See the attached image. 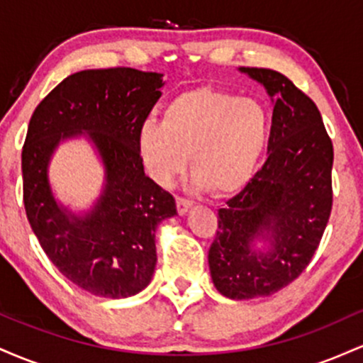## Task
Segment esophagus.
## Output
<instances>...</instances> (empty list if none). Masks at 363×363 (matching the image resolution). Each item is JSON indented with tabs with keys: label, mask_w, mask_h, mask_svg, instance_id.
Listing matches in <instances>:
<instances>
[{
	"label": "esophagus",
	"mask_w": 363,
	"mask_h": 363,
	"mask_svg": "<svg viewBox=\"0 0 363 363\" xmlns=\"http://www.w3.org/2000/svg\"><path fill=\"white\" fill-rule=\"evenodd\" d=\"M176 205H177V211H179V215H184L186 211L189 210V208H191V205H193V203H191L189 199L182 198V196H177V198H176Z\"/></svg>",
	"instance_id": "esophagus-1"
}]
</instances>
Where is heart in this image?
I'll use <instances>...</instances> for the list:
<instances>
[{
    "label": "heart",
    "instance_id": "1",
    "mask_svg": "<svg viewBox=\"0 0 363 363\" xmlns=\"http://www.w3.org/2000/svg\"><path fill=\"white\" fill-rule=\"evenodd\" d=\"M272 133L266 107L228 90L199 86L167 104L162 124L145 123L138 150L153 181L167 186L191 172L199 187L232 196L251 182Z\"/></svg>",
    "mask_w": 363,
    "mask_h": 363
}]
</instances>
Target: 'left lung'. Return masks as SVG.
Returning a JSON list of instances; mask_svg holds the SVG:
<instances>
[{"label": "left lung", "instance_id": "obj_1", "mask_svg": "<svg viewBox=\"0 0 363 363\" xmlns=\"http://www.w3.org/2000/svg\"><path fill=\"white\" fill-rule=\"evenodd\" d=\"M274 97L264 165L218 210L208 251L211 278L225 297H266L297 280L323 239L333 208V143L309 95L285 74L245 68ZM266 231L268 253L252 240Z\"/></svg>", "mask_w": 363, "mask_h": 363}]
</instances>
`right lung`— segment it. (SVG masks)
I'll use <instances>...</instances> for the list:
<instances>
[{"mask_svg":"<svg viewBox=\"0 0 363 363\" xmlns=\"http://www.w3.org/2000/svg\"><path fill=\"white\" fill-rule=\"evenodd\" d=\"M160 73L135 68L69 74L35 107L22 150L23 205L40 247L60 272L99 297L138 294L157 262L155 228L177 213L174 196L145 176L138 133L162 91ZM86 130L106 164L101 201L85 219L53 201L47 162L61 138Z\"/></svg>","mask_w":363,"mask_h":363,"instance_id":"right-lung-1","label":"right lung"}]
</instances>
